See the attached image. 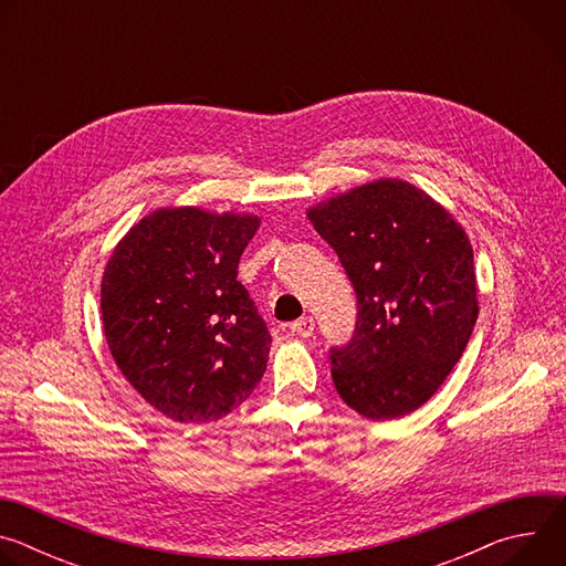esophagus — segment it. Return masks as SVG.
I'll use <instances>...</instances> for the list:
<instances>
[{
    "mask_svg": "<svg viewBox=\"0 0 566 566\" xmlns=\"http://www.w3.org/2000/svg\"><path fill=\"white\" fill-rule=\"evenodd\" d=\"M313 329H315L313 317H308V315L295 319L293 325H291V332H293V336H297V338H311V336H313Z\"/></svg>",
    "mask_w": 566,
    "mask_h": 566,
    "instance_id": "34e87169",
    "label": "esophagus"
}]
</instances>
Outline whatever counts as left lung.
<instances>
[{
    "label": "left lung",
    "mask_w": 566,
    "mask_h": 566,
    "mask_svg": "<svg viewBox=\"0 0 566 566\" xmlns=\"http://www.w3.org/2000/svg\"><path fill=\"white\" fill-rule=\"evenodd\" d=\"M306 217L358 297L354 338L329 356L340 398L371 421L419 410L461 358L479 315L463 226L402 179L363 184Z\"/></svg>",
    "instance_id": "left-lung-1"
}]
</instances>
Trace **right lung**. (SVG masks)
<instances>
[{"instance_id":"1","label":"right lung","mask_w":566,"mask_h":566,"mask_svg":"<svg viewBox=\"0 0 566 566\" xmlns=\"http://www.w3.org/2000/svg\"><path fill=\"white\" fill-rule=\"evenodd\" d=\"M262 219L158 208L118 241L101 284L107 347L127 382L177 423H210L266 371L271 334L237 264Z\"/></svg>"}]
</instances>
